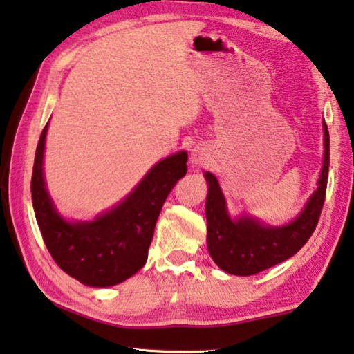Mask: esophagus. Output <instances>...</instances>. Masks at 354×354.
<instances>
[{"label": "esophagus", "mask_w": 354, "mask_h": 354, "mask_svg": "<svg viewBox=\"0 0 354 354\" xmlns=\"http://www.w3.org/2000/svg\"><path fill=\"white\" fill-rule=\"evenodd\" d=\"M189 161H192L193 166H209L212 162V153L207 147L198 145L192 150V155H189Z\"/></svg>", "instance_id": "esophagus-1"}]
</instances>
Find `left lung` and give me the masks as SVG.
I'll return each mask as SVG.
<instances>
[{
	"mask_svg": "<svg viewBox=\"0 0 354 354\" xmlns=\"http://www.w3.org/2000/svg\"><path fill=\"white\" fill-rule=\"evenodd\" d=\"M324 158L317 189L295 220L283 226H269L250 215L231 218L220 183L212 172L204 177L209 185L205 201L207 248L221 270L232 275H254L295 257L312 236L324 204L329 172V131L323 122Z\"/></svg>",
	"mask_w": 354,
	"mask_h": 354,
	"instance_id": "1",
	"label": "left lung"
}]
</instances>
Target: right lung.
Listing matches in <instances>:
<instances>
[{
  "label": "right lung",
  "instance_id": "right-lung-1",
  "mask_svg": "<svg viewBox=\"0 0 354 354\" xmlns=\"http://www.w3.org/2000/svg\"><path fill=\"white\" fill-rule=\"evenodd\" d=\"M48 123L37 142L31 177V199L44 243L55 263L80 283L113 286L147 263L162 204L187 174V151L161 160L127 198L91 221H68L58 214L44 178Z\"/></svg>",
  "mask_w": 354,
  "mask_h": 354
}]
</instances>
